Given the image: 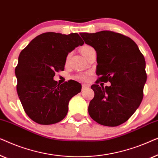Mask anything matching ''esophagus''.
Here are the masks:
<instances>
[{"label": "esophagus", "instance_id": "1", "mask_svg": "<svg viewBox=\"0 0 158 158\" xmlns=\"http://www.w3.org/2000/svg\"><path fill=\"white\" fill-rule=\"evenodd\" d=\"M88 87H89V85H87V84H83V85H82V90H84Z\"/></svg>", "mask_w": 158, "mask_h": 158}]
</instances>
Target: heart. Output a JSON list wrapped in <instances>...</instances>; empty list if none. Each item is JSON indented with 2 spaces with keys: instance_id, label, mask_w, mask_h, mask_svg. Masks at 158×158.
<instances>
[{
  "instance_id": "heart-1",
  "label": "heart",
  "mask_w": 158,
  "mask_h": 158,
  "mask_svg": "<svg viewBox=\"0 0 158 158\" xmlns=\"http://www.w3.org/2000/svg\"><path fill=\"white\" fill-rule=\"evenodd\" d=\"M93 48L91 47L90 46H87V45H85V46H83V47H81V52L82 55H83L84 57H85V55L87 54V52L88 51H90V49H92ZM69 57H70V55H68V57H67V60L69 59ZM76 79L77 80H81V81H85V80L87 79V77L86 76H84V75H78V76L76 77Z\"/></svg>"
}]
</instances>
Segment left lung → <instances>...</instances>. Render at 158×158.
I'll list each match as a JSON object with an SVG mask.
<instances>
[{
  "label": "left lung",
  "mask_w": 158,
  "mask_h": 158,
  "mask_svg": "<svg viewBox=\"0 0 158 158\" xmlns=\"http://www.w3.org/2000/svg\"><path fill=\"white\" fill-rule=\"evenodd\" d=\"M86 44L96 52V75L110 86L94 84V98L88 113L99 124L116 127L127 122L139 106L147 81L145 60L137 44L110 31L80 33Z\"/></svg>",
  "instance_id": "8db88e82"
}]
</instances>
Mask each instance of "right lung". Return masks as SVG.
Returning a JSON list of instances; mask_svg holds the SVG:
<instances>
[{"mask_svg": "<svg viewBox=\"0 0 158 158\" xmlns=\"http://www.w3.org/2000/svg\"><path fill=\"white\" fill-rule=\"evenodd\" d=\"M84 42L77 33L47 32L36 36L21 52L15 74L17 93L28 116L40 124L60 122L68 111L69 101L81 91L70 80L58 84L55 72L63 70L68 53Z\"/></svg>", "mask_w": 158, "mask_h": 158, "instance_id": "obj_1", "label": "right lung"}]
</instances>
